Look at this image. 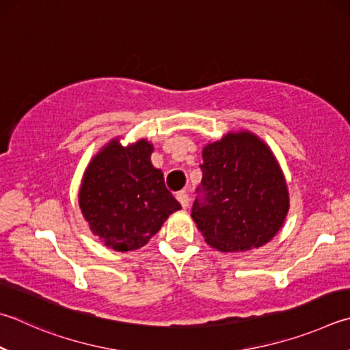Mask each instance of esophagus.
<instances>
[{
	"instance_id": "esophagus-1",
	"label": "esophagus",
	"mask_w": 350,
	"mask_h": 350,
	"mask_svg": "<svg viewBox=\"0 0 350 350\" xmlns=\"http://www.w3.org/2000/svg\"><path fill=\"white\" fill-rule=\"evenodd\" d=\"M176 199L179 200V203H180L183 209L188 208V205H189V197H188V194H187L185 191L177 193V194H176Z\"/></svg>"
}]
</instances>
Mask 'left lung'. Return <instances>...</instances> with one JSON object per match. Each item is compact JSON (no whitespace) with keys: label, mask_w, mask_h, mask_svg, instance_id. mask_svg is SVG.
I'll list each match as a JSON object with an SVG mask.
<instances>
[{"label":"left lung","mask_w":350,"mask_h":350,"mask_svg":"<svg viewBox=\"0 0 350 350\" xmlns=\"http://www.w3.org/2000/svg\"><path fill=\"white\" fill-rule=\"evenodd\" d=\"M202 185L191 217L205 241L224 252L268 243L289 211V193L275 156L250 131L228 133L203 147Z\"/></svg>","instance_id":"obj_1"}]
</instances>
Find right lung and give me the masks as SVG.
<instances>
[{
    "instance_id": "obj_1",
    "label": "right lung",
    "mask_w": 350,
    "mask_h": 350,
    "mask_svg": "<svg viewBox=\"0 0 350 350\" xmlns=\"http://www.w3.org/2000/svg\"><path fill=\"white\" fill-rule=\"evenodd\" d=\"M153 145L145 139L122 147L113 139L94 156L82 177L79 208L92 232L114 251L148 243L180 203L151 163Z\"/></svg>"
}]
</instances>
